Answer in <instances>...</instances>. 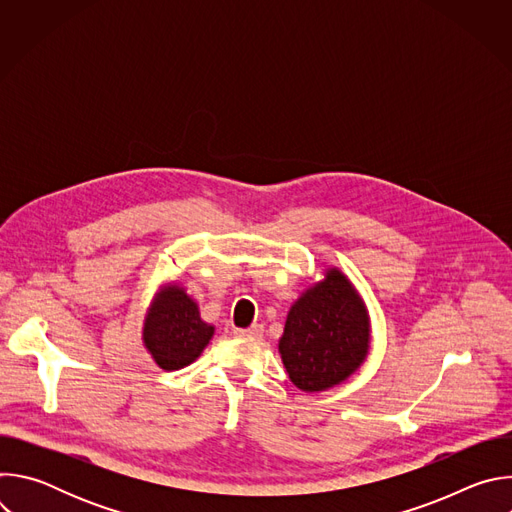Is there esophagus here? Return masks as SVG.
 <instances>
[{"mask_svg": "<svg viewBox=\"0 0 512 512\" xmlns=\"http://www.w3.org/2000/svg\"><path fill=\"white\" fill-rule=\"evenodd\" d=\"M235 334L241 336V338H253V340H257V338L263 336V326H261V324H253L251 328H247V330H237Z\"/></svg>", "mask_w": 512, "mask_h": 512, "instance_id": "esophagus-1", "label": "esophagus"}]
</instances>
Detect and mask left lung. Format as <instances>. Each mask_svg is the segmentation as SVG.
<instances>
[{"label": "left lung", "mask_w": 512, "mask_h": 512, "mask_svg": "<svg viewBox=\"0 0 512 512\" xmlns=\"http://www.w3.org/2000/svg\"><path fill=\"white\" fill-rule=\"evenodd\" d=\"M371 316L354 283L328 265L291 304L279 354L289 381L320 393L350 379L371 350Z\"/></svg>", "instance_id": "obj_1"}]
</instances>
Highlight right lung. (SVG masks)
<instances>
[{
    "mask_svg": "<svg viewBox=\"0 0 512 512\" xmlns=\"http://www.w3.org/2000/svg\"><path fill=\"white\" fill-rule=\"evenodd\" d=\"M214 336V326L200 318L196 300L178 281L158 287L145 312L141 342L164 371H180L192 364Z\"/></svg>",
    "mask_w": 512,
    "mask_h": 512,
    "instance_id": "right-lung-1",
    "label": "right lung"
}]
</instances>
